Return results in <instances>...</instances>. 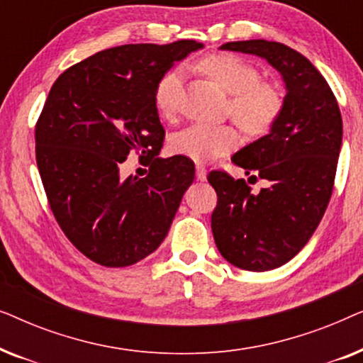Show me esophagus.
<instances>
[{"label": "esophagus", "instance_id": "esophagus-1", "mask_svg": "<svg viewBox=\"0 0 363 363\" xmlns=\"http://www.w3.org/2000/svg\"><path fill=\"white\" fill-rule=\"evenodd\" d=\"M206 175H208V173H206V170H205V167H203V165H196V178H198V180L205 182V180H206Z\"/></svg>", "mask_w": 363, "mask_h": 363}]
</instances>
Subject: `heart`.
Masks as SVG:
<instances>
[{
  "instance_id": "1",
  "label": "heart",
  "mask_w": 363,
  "mask_h": 363,
  "mask_svg": "<svg viewBox=\"0 0 363 363\" xmlns=\"http://www.w3.org/2000/svg\"><path fill=\"white\" fill-rule=\"evenodd\" d=\"M198 67L218 86L231 94L230 112L250 135H262L274 125L282 111V94L274 84L261 81L255 64L235 54H208L198 61ZM182 97V69H172L158 81L153 102L163 118H172L178 111ZM240 142L236 128L231 125L193 123L175 133L170 150L188 160L205 163L226 155Z\"/></svg>"
}]
</instances>
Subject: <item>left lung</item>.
Listing matches in <instances>:
<instances>
[{
  "label": "left lung",
  "mask_w": 363,
  "mask_h": 363,
  "mask_svg": "<svg viewBox=\"0 0 363 363\" xmlns=\"http://www.w3.org/2000/svg\"><path fill=\"white\" fill-rule=\"evenodd\" d=\"M220 49L266 59L286 84L269 133L231 158L266 188L252 193L242 178L220 170L208 175L218 195L211 230L221 256L246 271L276 269L306 246L329 205L342 145L340 108L322 74L286 44L250 39Z\"/></svg>",
  "instance_id": "obj_1"
}]
</instances>
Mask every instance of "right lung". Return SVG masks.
Masks as SVG:
<instances>
[{
  "instance_id": "add662e5",
  "label": "right lung",
  "mask_w": 363,
  "mask_h": 363,
  "mask_svg": "<svg viewBox=\"0 0 363 363\" xmlns=\"http://www.w3.org/2000/svg\"><path fill=\"white\" fill-rule=\"evenodd\" d=\"M196 41L125 44L66 69L36 123V163L49 206L69 241L89 259L125 267L152 255L170 230L195 163L160 158L163 130L153 92ZM132 151L151 168L120 178Z\"/></svg>"
}]
</instances>
